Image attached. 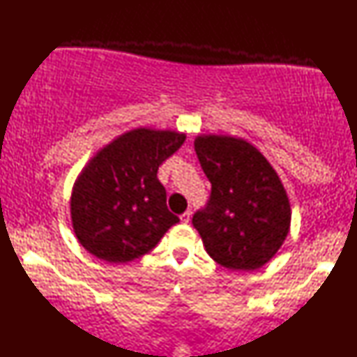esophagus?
<instances>
[{
  "mask_svg": "<svg viewBox=\"0 0 357 357\" xmlns=\"http://www.w3.org/2000/svg\"><path fill=\"white\" fill-rule=\"evenodd\" d=\"M190 218H192V211L187 210V211H184L183 215H181V221H183L184 224H188V222H190Z\"/></svg>",
  "mask_w": 357,
  "mask_h": 357,
  "instance_id": "34e87169",
  "label": "esophagus"
}]
</instances>
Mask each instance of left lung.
<instances>
[{"mask_svg":"<svg viewBox=\"0 0 357 357\" xmlns=\"http://www.w3.org/2000/svg\"><path fill=\"white\" fill-rule=\"evenodd\" d=\"M195 150L211 184L207 204L192 219L207 253L225 268H261L290 229V204L279 176L242 139L199 136Z\"/></svg>","mask_w":357,"mask_h":357,"instance_id":"obj_1","label":"left lung"}]
</instances>
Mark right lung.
<instances>
[{"instance_id":"add662e5","label":"right lung","mask_w":357,"mask_h":357,"mask_svg":"<svg viewBox=\"0 0 357 357\" xmlns=\"http://www.w3.org/2000/svg\"><path fill=\"white\" fill-rule=\"evenodd\" d=\"M184 141L183 133L136 128L98 151L70 201L75 234L87 252L112 264L135 261L179 222L158 169Z\"/></svg>"}]
</instances>
